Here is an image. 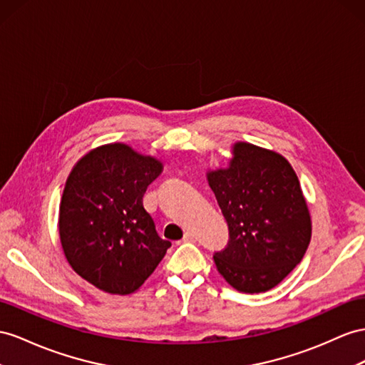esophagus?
<instances>
[{
  "label": "esophagus",
  "instance_id": "1",
  "mask_svg": "<svg viewBox=\"0 0 365 365\" xmlns=\"http://www.w3.org/2000/svg\"><path fill=\"white\" fill-rule=\"evenodd\" d=\"M194 240H195V236L192 232H185V236L182 239V242H194Z\"/></svg>",
  "mask_w": 365,
  "mask_h": 365
}]
</instances>
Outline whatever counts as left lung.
Here are the masks:
<instances>
[{
	"label": "left lung",
	"instance_id": "obj_1",
	"mask_svg": "<svg viewBox=\"0 0 365 365\" xmlns=\"http://www.w3.org/2000/svg\"><path fill=\"white\" fill-rule=\"evenodd\" d=\"M228 225V244L212 255L219 273L244 293L276 287L301 262L312 220L297 175L282 155L235 145L228 170L208 174Z\"/></svg>",
	"mask_w": 365,
	"mask_h": 365
}]
</instances>
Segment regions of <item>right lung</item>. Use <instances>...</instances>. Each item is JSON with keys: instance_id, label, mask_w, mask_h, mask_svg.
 Returning a JSON list of instances; mask_svg holds the SVG:
<instances>
[{"instance_id": "1", "label": "right lung", "mask_w": 365, "mask_h": 365, "mask_svg": "<svg viewBox=\"0 0 365 365\" xmlns=\"http://www.w3.org/2000/svg\"><path fill=\"white\" fill-rule=\"evenodd\" d=\"M162 163L126 145L97 148L73 168L60 205V239L73 272L110 294H129L171 247L143 195Z\"/></svg>"}]
</instances>
